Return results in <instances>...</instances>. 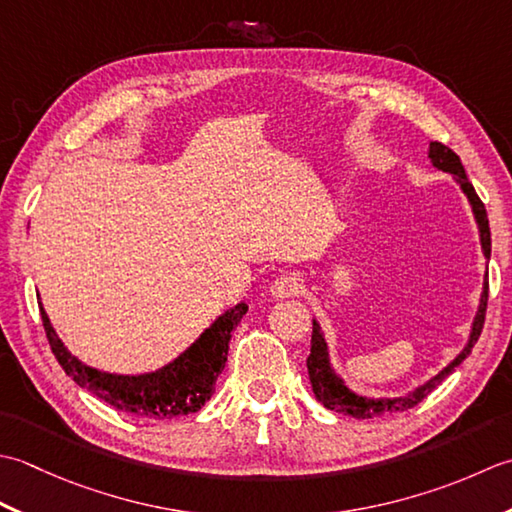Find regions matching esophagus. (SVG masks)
I'll return each instance as SVG.
<instances>
[{
  "label": "esophagus",
  "mask_w": 512,
  "mask_h": 512,
  "mask_svg": "<svg viewBox=\"0 0 512 512\" xmlns=\"http://www.w3.org/2000/svg\"><path fill=\"white\" fill-rule=\"evenodd\" d=\"M300 291H302V280L296 274H291V271L276 276V280L269 287L271 298H291V296H298Z\"/></svg>",
  "instance_id": "1"
}]
</instances>
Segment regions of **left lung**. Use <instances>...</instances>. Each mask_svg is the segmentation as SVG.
Here are the masks:
<instances>
[{
  "instance_id": "left-lung-1",
  "label": "left lung",
  "mask_w": 512,
  "mask_h": 512,
  "mask_svg": "<svg viewBox=\"0 0 512 512\" xmlns=\"http://www.w3.org/2000/svg\"><path fill=\"white\" fill-rule=\"evenodd\" d=\"M429 159L437 170L453 174L457 183L462 185L464 194L468 196V201L473 205V214L475 221L479 225V238H482V249L484 256L490 258V227H488V214L486 207L482 203V198L477 196L473 183L468 181V176L464 172V165L448 145L440 141H431L429 143ZM486 305H488V271H486V280H484V294L482 302H479V311L473 320V331L471 338H468V344L464 351L457 356L446 369L431 378L426 384H422L420 389H415L413 393L406 395V398H393V400H373V398H362V395H356L344 387L342 380L333 373L331 364H329V351H327V342L322 338L318 322L314 320V331H311V353L307 358V369H309V380H311V389H314L316 398L327 406L329 411H336L342 415H351L358 417V420H367V417L375 415H384V413H393V411H409L413 406L420 404L426 395H429L433 389L440 387V384L451 375L460 364L471 356V349L475 347V342L479 338V333L484 329V318H486Z\"/></svg>"
}]
</instances>
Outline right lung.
<instances>
[{
	"instance_id": "obj_1",
	"label": "right lung",
	"mask_w": 512,
	"mask_h": 512,
	"mask_svg": "<svg viewBox=\"0 0 512 512\" xmlns=\"http://www.w3.org/2000/svg\"><path fill=\"white\" fill-rule=\"evenodd\" d=\"M39 311L52 353H55L61 369L79 387L92 391L97 398L112 404L119 411H128L141 417H154V420H172L176 415L196 413L212 398L216 378L225 369L232 331L245 316L247 305L241 302L234 309L225 311L172 364L145 375H114L86 367L59 340L44 307L39 305Z\"/></svg>"
}]
</instances>
